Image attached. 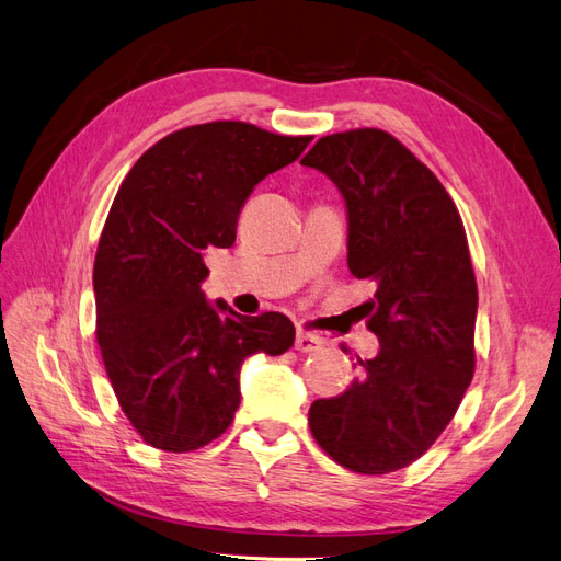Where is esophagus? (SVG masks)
<instances>
[{"instance_id":"obj_1","label":"esophagus","mask_w":561,"mask_h":561,"mask_svg":"<svg viewBox=\"0 0 561 561\" xmlns=\"http://www.w3.org/2000/svg\"><path fill=\"white\" fill-rule=\"evenodd\" d=\"M320 346H322V339H320L318 334L297 330V336H295V348H297V351H301V353H311V351H318Z\"/></svg>"}]
</instances>
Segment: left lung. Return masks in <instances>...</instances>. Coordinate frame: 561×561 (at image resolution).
<instances>
[{
	"label": "left lung",
	"instance_id": "left-lung-1",
	"mask_svg": "<svg viewBox=\"0 0 561 561\" xmlns=\"http://www.w3.org/2000/svg\"><path fill=\"white\" fill-rule=\"evenodd\" d=\"M301 165L325 173L346 201L348 268L377 283L367 328L379 336L358 379L311 404L309 428L339 466L396 472L443 435L474 375L478 283L466 229L443 182L386 130L325 135Z\"/></svg>",
	"mask_w": 561,
	"mask_h": 561
}]
</instances>
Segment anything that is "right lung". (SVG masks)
Masks as SVG:
<instances>
[{
  "instance_id": "obj_1",
  "label": "right lung",
  "mask_w": 561,
  "mask_h": 561,
  "mask_svg": "<svg viewBox=\"0 0 561 561\" xmlns=\"http://www.w3.org/2000/svg\"><path fill=\"white\" fill-rule=\"evenodd\" d=\"M311 140L245 122L186 126L151 145L118 186L93 264L95 339L118 407L147 445H210L239 410L248 355L293 346L283 313L210 307L203 250L233 245L254 186Z\"/></svg>"
}]
</instances>
